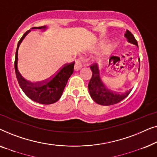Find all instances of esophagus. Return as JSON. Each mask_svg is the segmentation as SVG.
Instances as JSON below:
<instances>
[{"label":"esophagus","instance_id":"34e87169","mask_svg":"<svg viewBox=\"0 0 157 157\" xmlns=\"http://www.w3.org/2000/svg\"><path fill=\"white\" fill-rule=\"evenodd\" d=\"M82 67V65H81V62L79 59H77L76 61V63H75L74 66V70L75 71H79Z\"/></svg>","mask_w":157,"mask_h":157}]
</instances>
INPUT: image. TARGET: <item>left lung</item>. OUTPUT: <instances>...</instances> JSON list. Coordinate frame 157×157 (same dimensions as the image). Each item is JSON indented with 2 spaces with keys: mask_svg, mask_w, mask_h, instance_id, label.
I'll return each instance as SVG.
<instances>
[{
  "mask_svg": "<svg viewBox=\"0 0 157 157\" xmlns=\"http://www.w3.org/2000/svg\"><path fill=\"white\" fill-rule=\"evenodd\" d=\"M124 36L127 38L128 42L138 46V43L136 38L128 30H126ZM90 68L92 71V76L88 85V88H89L90 96L92 99L98 104L103 105V106H110V105L116 104L124 99L132 91V89H130L129 91L124 94H119L114 91L113 92V91H110L106 89L100 78L99 70H98L97 64H92L90 66Z\"/></svg>",
  "mask_w": 157,
  "mask_h": 157,
  "instance_id": "1",
  "label": "left lung"
}]
</instances>
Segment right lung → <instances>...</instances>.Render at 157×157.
Listing matches in <instances>:
<instances>
[{"label":"right lung","instance_id":"right-lung-1","mask_svg":"<svg viewBox=\"0 0 157 157\" xmlns=\"http://www.w3.org/2000/svg\"><path fill=\"white\" fill-rule=\"evenodd\" d=\"M46 26L32 28V29L46 30ZM30 31H31L29 30L23 34V36L18 43V46H17L14 63L17 80H18L20 87L24 92V94L31 100L41 104H53L59 101V98H61L68 78H70V76L74 72V62L65 64L54 76L46 81L33 83L25 80L19 73L18 66H17L18 51L21 43Z\"/></svg>","mask_w":157,"mask_h":157}]
</instances>
